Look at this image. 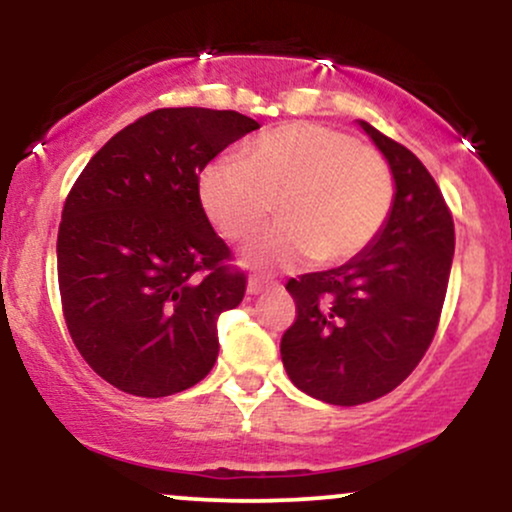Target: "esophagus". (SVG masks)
Segmentation results:
<instances>
[{"instance_id": "34e87169", "label": "esophagus", "mask_w": 512, "mask_h": 512, "mask_svg": "<svg viewBox=\"0 0 512 512\" xmlns=\"http://www.w3.org/2000/svg\"><path fill=\"white\" fill-rule=\"evenodd\" d=\"M272 286H276L274 281H267V279H260V276H252L248 281V296H260V293L269 291Z\"/></svg>"}]
</instances>
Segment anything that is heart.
I'll return each instance as SVG.
<instances>
[{
  "instance_id": "obj_1",
  "label": "heart",
  "mask_w": 512,
  "mask_h": 512,
  "mask_svg": "<svg viewBox=\"0 0 512 512\" xmlns=\"http://www.w3.org/2000/svg\"><path fill=\"white\" fill-rule=\"evenodd\" d=\"M197 190L204 214L231 240L260 231L276 199L284 219L243 255L257 269L351 260L383 231L395 202V178L378 151L313 122L262 134L240 161H211Z\"/></svg>"
}]
</instances>
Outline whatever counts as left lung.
I'll return each mask as SVG.
<instances>
[{"label": "left lung", "mask_w": 512, "mask_h": 512, "mask_svg": "<svg viewBox=\"0 0 512 512\" xmlns=\"http://www.w3.org/2000/svg\"><path fill=\"white\" fill-rule=\"evenodd\" d=\"M395 178V202L366 250L291 279L296 322L281 361L305 395L339 407L387 395L419 366L448 291L455 226L436 180L407 146L358 120Z\"/></svg>", "instance_id": "left-lung-1"}]
</instances>
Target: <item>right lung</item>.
<instances>
[{"label": "right lung", "mask_w": 512, "mask_h": 512, "mask_svg": "<svg viewBox=\"0 0 512 512\" xmlns=\"http://www.w3.org/2000/svg\"><path fill=\"white\" fill-rule=\"evenodd\" d=\"M260 129L236 110L161 108L98 151L62 209L57 276L67 330L117 390L168 397L207 378L216 322L245 274L199 202V173Z\"/></svg>", "instance_id": "obj_1"}]
</instances>
